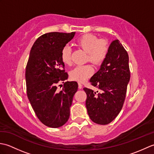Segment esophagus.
<instances>
[{
  "mask_svg": "<svg viewBox=\"0 0 154 154\" xmlns=\"http://www.w3.org/2000/svg\"><path fill=\"white\" fill-rule=\"evenodd\" d=\"M78 87H79V89H82V87H83V85H82V84H81V83H78Z\"/></svg>",
  "mask_w": 154,
  "mask_h": 154,
  "instance_id": "obj_1",
  "label": "esophagus"
}]
</instances>
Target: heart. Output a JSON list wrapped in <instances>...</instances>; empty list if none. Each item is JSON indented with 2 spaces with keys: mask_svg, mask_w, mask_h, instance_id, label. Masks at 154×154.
<instances>
[{
  "mask_svg": "<svg viewBox=\"0 0 154 154\" xmlns=\"http://www.w3.org/2000/svg\"><path fill=\"white\" fill-rule=\"evenodd\" d=\"M78 45L87 53V60L95 65H100L105 60L109 51V45L105 41L99 40L91 34H85L77 40ZM61 58L65 64L69 65L71 62V48L69 44L65 45L61 51ZM93 73L90 65H80L73 68L70 72L73 80L84 82Z\"/></svg>",
  "mask_w": 154,
  "mask_h": 154,
  "instance_id": "heart-1",
  "label": "heart"
}]
</instances>
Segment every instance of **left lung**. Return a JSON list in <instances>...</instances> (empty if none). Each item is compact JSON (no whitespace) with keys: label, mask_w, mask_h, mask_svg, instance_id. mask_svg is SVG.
I'll use <instances>...</instances> for the list:
<instances>
[{"label":"left lung","mask_w":154,"mask_h":154,"mask_svg":"<svg viewBox=\"0 0 154 154\" xmlns=\"http://www.w3.org/2000/svg\"><path fill=\"white\" fill-rule=\"evenodd\" d=\"M130 78L129 57L119 40L111 42L107 56L90 82L101 93L84 88L86 108L94 123L105 125L115 119L122 110Z\"/></svg>","instance_id":"left-lung-1"}]
</instances>
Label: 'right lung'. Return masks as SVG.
I'll list each match as a JSON object with an SVG mask.
<instances>
[{
  "instance_id": "right-lung-1",
  "label": "right lung",
  "mask_w": 154,
  "mask_h": 154,
  "mask_svg": "<svg viewBox=\"0 0 154 154\" xmlns=\"http://www.w3.org/2000/svg\"><path fill=\"white\" fill-rule=\"evenodd\" d=\"M75 34H45L35 40L30 52L25 75L28 98L38 119L50 128L61 127L67 122L78 89L75 81L65 82L61 91L57 87L59 81L68 78L61 58V50Z\"/></svg>"
}]
</instances>
